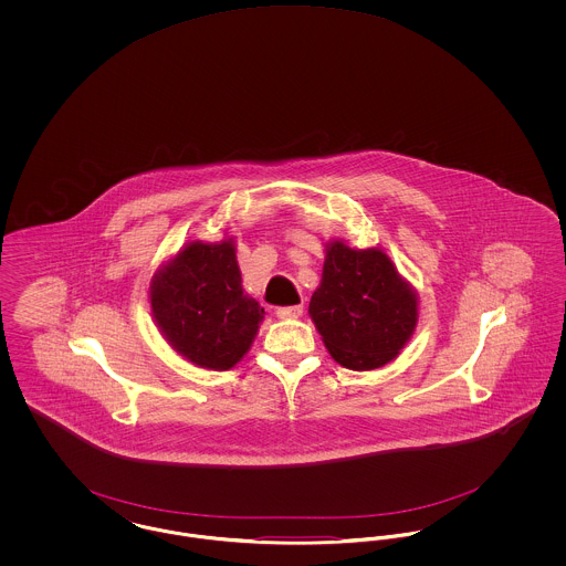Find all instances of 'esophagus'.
Listing matches in <instances>:
<instances>
[{
    "label": "esophagus",
    "mask_w": 566,
    "mask_h": 566,
    "mask_svg": "<svg viewBox=\"0 0 566 566\" xmlns=\"http://www.w3.org/2000/svg\"><path fill=\"white\" fill-rule=\"evenodd\" d=\"M275 314H277V318H282V321H296V318H301V314H303V305L280 307Z\"/></svg>",
    "instance_id": "34e87169"
}]
</instances>
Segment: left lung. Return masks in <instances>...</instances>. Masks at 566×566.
Segmentation results:
<instances>
[{
    "instance_id": "8db88e82",
    "label": "left lung",
    "mask_w": 566,
    "mask_h": 566,
    "mask_svg": "<svg viewBox=\"0 0 566 566\" xmlns=\"http://www.w3.org/2000/svg\"><path fill=\"white\" fill-rule=\"evenodd\" d=\"M328 354L354 371L388 365L418 324V293L379 248L324 243L323 280L310 301Z\"/></svg>"
}]
</instances>
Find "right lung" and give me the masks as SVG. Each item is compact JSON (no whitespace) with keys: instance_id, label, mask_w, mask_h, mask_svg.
<instances>
[{"instance_id":"add662e5","label":"right lung","mask_w":566,"mask_h":566,"mask_svg":"<svg viewBox=\"0 0 566 566\" xmlns=\"http://www.w3.org/2000/svg\"><path fill=\"white\" fill-rule=\"evenodd\" d=\"M165 342L201 369L227 371L250 350L265 310L245 295L233 238L185 243L150 282Z\"/></svg>"}]
</instances>
